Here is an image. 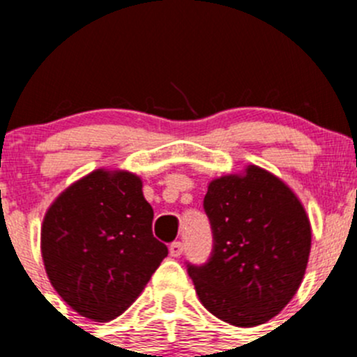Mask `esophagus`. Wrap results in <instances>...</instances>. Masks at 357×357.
<instances>
[{
  "label": "esophagus",
  "instance_id": "34e87169",
  "mask_svg": "<svg viewBox=\"0 0 357 357\" xmlns=\"http://www.w3.org/2000/svg\"><path fill=\"white\" fill-rule=\"evenodd\" d=\"M169 252H171L172 257H179L183 254V243L181 242H172L169 245Z\"/></svg>",
  "mask_w": 357,
  "mask_h": 357
}]
</instances>
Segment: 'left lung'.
Returning <instances> with one entry per match:
<instances>
[{"instance_id": "left-lung-1", "label": "left lung", "mask_w": 357, "mask_h": 357, "mask_svg": "<svg viewBox=\"0 0 357 357\" xmlns=\"http://www.w3.org/2000/svg\"><path fill=\"white\" fill-rule=\"evenodd\" d=\"M212 252L205 264L186 262L208 312L235 326L269 321L301 287L311 250V225L301 200L271 172L214 179L204 199Z\"/></svg>"}]
</instances>
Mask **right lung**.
I'll use <instances>...</instances> for the list:
<instances>
[{
    "mask_svg": "<svg viewBox=\"0 0 357 357\" xmlns=\"http://www.w3.org/2000/svg\"><path fill=\"white\" fill-rule=\"evenodd\" d=\"M138 176L93 171L48 208L41 254L53 289L84 318L110 321L135 302L167 255Z\"/></svg>",
    "mask_w": 357,
    "mask_h": 357,
    "instance_id": "add662e5",
    "label": "right lung"
}]
</instances>
